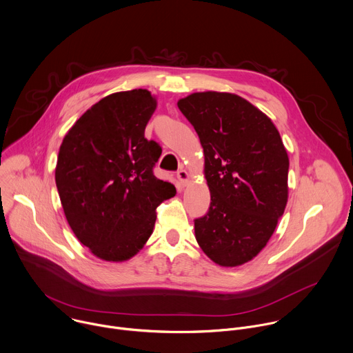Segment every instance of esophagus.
<instances>
[{"label": "esophagus", "instance_id": "obj_1", "mask_svg": "<svg viewBox=\"0 0 353 353\" xmlns=\"http://www.w3.org/2000/svg\"><path fill=\"white\" fill-rule=\"evenodd\" d=\"M177 179L180 180V183H181L183 185H185V184L188 183V180H190V174H188V172H187L185 169H180V170L177 172Z\"/></svg>", "mask_w": 353, "mask_h": 353}]
</instances>
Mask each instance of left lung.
I'll list each match as a JSON object with an SVG mask.
<instances>
[{"label": "left lung", "mask_w": 353, "mask_h": 353, "mask_svg": "<svg viewBox=\"0 0 353 353\" xmlns=\"http://www.w3.org/2000/svg\"><path fill=\"white\" fill-rule=\"evenodd\" d=\"M177 105L199 136L212 199L195 220L196 242L221 267L249 263L268 243L289 198L281 134L271 118L235 93L196 92Z\"/></svg>", "instance_id": "8db88e82"}]
</instances>
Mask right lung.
I'll return each instance as SVG.
<instances>
[{"label":"right lung","mask_w":353,"mask_h":353,"mask_svg":"<svg viewBox=\"0 0 353 353\" xmlns=\"http://www.w3.org/2000/svg\"><path fill=\"white\" fill-rule=\"evenodd\" d=\"M157 108L147 89L117 92L93 104L67 132L54 180L77 239L104 261L136 256L152 234L155 209L176 195L154 176L161 147L144 137Z\"/></svg>","instance_id":"obj_1"}]
</instances>
